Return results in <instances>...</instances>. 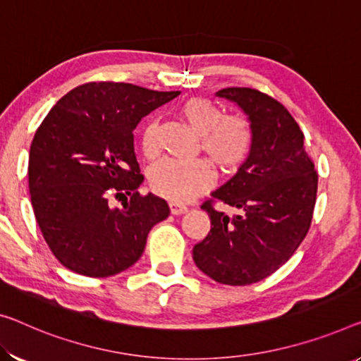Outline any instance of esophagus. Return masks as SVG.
<instances>
[{
  "instance_id": "obj_1",
  "label": "esophagus",
  "mask_w": 361,
  "mask_h": 361,
  "mask_svg": "<svg viewBox=\"0 0 361 361\" xmlns=\"http://www.w3.org/2000/svg\"><path fill=\"white\" fill-rule=\"evenodd\" d=\"M169 208H171V213H173V214H184L185 212H187V207H185V204H179V203H169Z\"/></svg>"
}]
</instances>
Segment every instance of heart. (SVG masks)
<instances>
[{
    "label": "heart",
    "instance_id": "obj_1",
    "mask_svg": "<svg viewBox=\"0 0 361 361\" xmlns=\"http://www.w3.org/2000/svg\"><path fill=\"white\" fill-rule=\"evenodd\" d=\"M182 118L200 135L202 149L224 173L235 171L248 158L253 147V130L240 116H224L218 104L207 98H190L180 106ZM145 157L159 153V124L152 119L142 134ZM149 185L158 195L173 202H187L208 190L214 182V173L204 159L176 161L164 159L148 173Z\"/></svg>",
    "mask_w": 361,
    "mask_h": 361
}]
</instances>
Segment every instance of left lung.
<instances>
[{
    "mask_svg": "<svg viewBox=\"0 0 361 361\" xmlns=\"http://www.w3.org/2000/svg\"><path fill=\"white\" fill-rule=\"evenodd\" d=\"M216 95L248 116L253 147L237 174L202 204L212 229L193 247V262L216 282L248 286L279 269L308 234L318 173L284 104L247 87L223 88ZM216 199L243 214L229 219L216 212Z\"/></svg>",
    "mask_w": 361,
    "mask_h": 361,
    "instance_id": "obj_1",
    "label": "left lung"
}]
</instances>
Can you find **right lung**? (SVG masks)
<instances>
[{
    "instance_id": "right-lung-1",
    "label": "right lung",
    "mask_w": 361,
    "mask_h": 361,
    "mask_svg": "<svg viewBox=\"0 0 361 361\" xmlns=\"http://www.w3.org/2000/svg\"><path fill=\"white\" fill-rule=\"evenodd\" d=\"M179 92L124 82H90L59 99L38 127L29 154L33 213L54 257L74 273L114 276L145 250L148 232L169 216L143 182L134 129ZM124 196L121 209L109 200Z\"/></svg>"
}]
</instances>
